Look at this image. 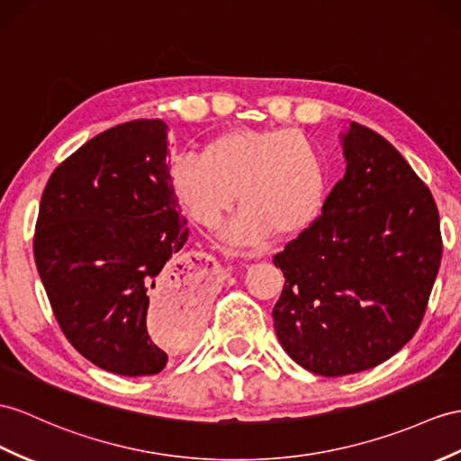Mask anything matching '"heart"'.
<instances>
[{"label": "heart", "mask_w": 461, "mask_h": 461, "mask_svg": "<svg viewBox=\"0 0 461 461\" xmlns=\"http://www.w3.org/2000/svg\"><path fill=\"white\" fill-rule=\"evenodd\" d=\"M172 189L199 227L215 229L237 203L242 209L221 240L232 249L291 237L311 227L327 197V170L317 146L287 129H230L201 154H179Z\"/></svg>", "instance_id": "1"}]
</instances>
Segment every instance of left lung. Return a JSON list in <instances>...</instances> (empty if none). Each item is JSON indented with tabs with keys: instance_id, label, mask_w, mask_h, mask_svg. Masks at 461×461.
Masks as SVG:
<instances>
[{
	"instance_id": "8db88e82",
	"label": "left lung",
	"mask_w": 461,
	"mask_h": 461,
	"mask_svg": "<svg viewBox=\"0 0 461 461\" xmlns=\"http://www.w3.org/2000/svg\"><path fill=\"white\" fill-rule=\"evenodd\" d=\"M340 142L346 174L322 215L274 258L285 276L277 340L324 377L397 354L420 327L442 260L434 197L395 146L357 122Z\"/></svg>"
}]
</instances>
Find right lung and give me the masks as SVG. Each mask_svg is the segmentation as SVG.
I'll list each match as a JSON object with an SVG mask.
<instances>
[{"mask_svg":"<svg viewBox=\"0 0 461 461\" xmlns=\"http://www.w3.org/2000/svg\"><path fill=\"white\" fill-rule=\"evenodd\" d=\"M167 125L122 122L52 172L41 197L35 262L70 344L105 372L164 369L205 319V266L179 250L189 229L170 182ZM165 322L152 337L148 315Z\"/></svg>","mask_w":461,"mask_h":461,"instance_id":"1","label":"right lung"}]
</instances>
